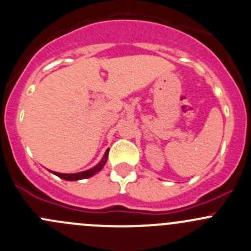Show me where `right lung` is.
Wrapping results in <instances>:
<instances>
[{
	"label": "right lung",
	"mask_w": 251,
	"mask_h": 251,
	"mask_svg": "<svg viewBox=\"0 0 251 251\" xmlns=\"http://www.w3.org/2000/svg\"><path fill=\"white\" fill-rule=\"evenodd\" d=\"M108 153H109V149L105 151L104 156H103L102 160L95 166V168L90 169V170H86V171H81V173L77 174H60V173H54V171H50L52 174H54L55 176L60 177V178L65 179V181H78V179H83V178H88V177H92L93 175H96L97 173H100V170L103 169V166L105 165L107 163V159H108Z\"/></svg>",
	"instance_id": "obj_1"
}]
</instances>
